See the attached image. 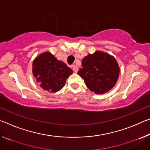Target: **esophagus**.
Returning <instances> with one entry per match:
<instances>
[{
	"instance_id": "esophagus-1",
	"label": "esophagus",
	"mask_w": 150,
	"mask_h": 150,
	"mask_svg": "<svg viewBox=\"0 0 150 150\" xmlns=\"http://www.w3.org/2000/svg\"><path fill=\"white\" fill-rule=\"evenodd\" d=\"M72 67V69H73V71H74L75 73H77V71H78V67H77V65H72V67Z\"/></svg>"
}]
</instances>
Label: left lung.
Wrapping results in <instances>:
<instances>
[{"label": "left lung", "instance_id": "left-lung-1", "mask_svg": "<svg viewBox=\"0 0 150 150\" xmlns=\"http://www.w3.org/2000/svg\"><path fill=\"white\" fill-rule=\"evenodd\" d=\"M83 68L78 71L90 91L103 94L112 89L118 79L120 67L113 56L97 51L83 59Z\"/></svg>", "mask_w": 150, "mask_h": 150}]
</instances>
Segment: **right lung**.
I'll use <instances>...</instances> for the list:
<instances>
[{"label": "right lung", "instance_id": "add662e5", "mask_svg": "<svg viewBox=\"0 0 150 150\" xmlns=\"http://www.w3.org/2000/svg\"><path fill=\"white\" fill-rule=\"evenodd\" d=\"M33 76L41 88L51 93L61 90L73 71L49 51L39 54L33 62Z\"/></svg>", "mask_w": 150, "mask_h": 150}]
</instances>
